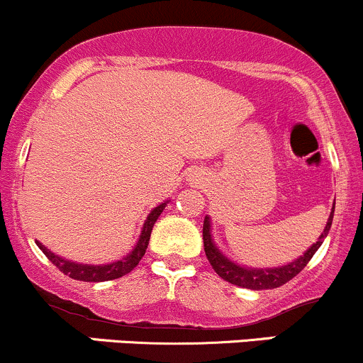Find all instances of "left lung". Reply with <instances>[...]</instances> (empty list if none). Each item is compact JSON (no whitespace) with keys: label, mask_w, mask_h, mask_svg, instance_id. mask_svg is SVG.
Masks as SVG:
<instances>
[{"label":"left lung","mask_w":363,"mask_h":363,"mask_svg":"<svg viewBox=\"0 0 363 363\" xmlns=\"http://www.w3.org/2000/svg\"><path fill=\"white\" fill-rule=\"evenodd\" d=\"M333 216H334V208L330 211L329 220H327L325 228H323L322 235L318 237V240L311 247H308V251L303 256H299L298 259L291 261L289 264H284V267L277 268H245L240 264L230 261L220 249L216 247L213 242L211 235V220L209 216H206L204 227H202V239H204V251L208 256L209 263H211L213 270L221 277L227 282L233 284V286L245 287V289L252 291H261V289H275V287L284 286L286 282H289L291 279H294L303 268L306 267L308 261L313 258V255L317 252V249L320 247L323 239L329 233L330 225H333Z\"/></svg>","instance_id":"obj_1"}]
</instances>
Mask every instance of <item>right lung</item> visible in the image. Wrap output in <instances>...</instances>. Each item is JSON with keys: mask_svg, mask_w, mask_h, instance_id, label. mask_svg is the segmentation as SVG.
Returning a JSON list of instances; mask_svg holds the SVG:
<instances>
[{"mask_svg": "<svg viewBox=\"0 0 363 363\" xmlns=\"http://www.w3.org/2000/svg\"><path fill=\"white\" fill-rule=\"evenodd\" d=\"M166 204L167 202H162V204H159L157 208L152 209L149 216H147L145 223H143L142 233H140V239H138V242H136L133 251H131L126 258L114 261V263H108V264L76 263V261H69V259L60 258V256H57L55 252H52L50 249H46L45 245H43L41 242H38V240H36V244H38V247L45 252L46 258L52 261L58 270L62 272V274L69 275L71 279L83 280V282H105V280L119 279V277L130 274L136 264L140 263V259L143 258V255H145V251H147V245H149V240H150L152 227H154V223L157 221V218L161 216L162 209L166 208Z\"/></svg>", "mask_w": 363, "mask_h": 363, "instance_id": "1", "label": "right lung"}]
</instances>
